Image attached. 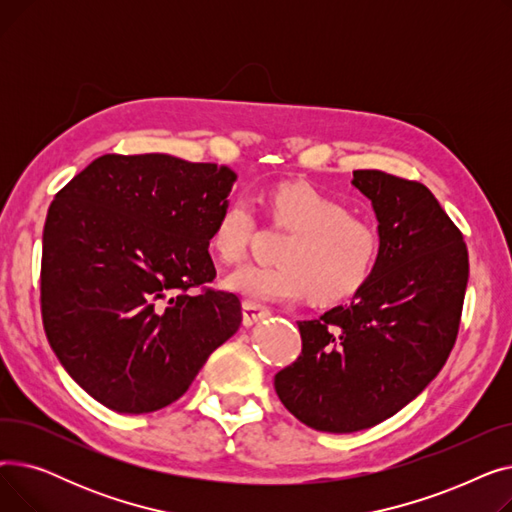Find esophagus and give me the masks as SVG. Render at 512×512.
<instances>
[{"label": "esophagus", "mask_w": 512, "mask_h": 512, "mask_svg": "<svg viewBox=\"0 0 512 512\" xmlns=\"http://www.w3.org/2000/svg\"><path fill=\"white\" fill-rule=\"evenodd\" d=\"M270 315V309L255 301H242V324L253 326L259 319Z\"/></svg>", "instance_id": "esophagus-1"}]
</instances>
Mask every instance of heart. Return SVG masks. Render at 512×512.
Masks as SVG:
<instances>
[{"label":"heart","instance_id":"obj_1","mask_svg":"<svg viewBox=\"0 0 512 512\" xmlns=\"http://www.w3.org/2000/svg\"><path fill=\"white\" fill-rule=\"evenodd\" d=\"M267 220L290 232L278 265H240L226 288L247 301H299L332 305L367 286L382 259V234L351 215L344 203L307 184L284 182L267 193ZM255 209L245 197L230 199L209 232V249L224 263L245 255L255 234Z\"/></svg>","mask_w":512,"mask_h":512}]
</instances>
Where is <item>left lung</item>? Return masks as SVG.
Masks as SVG:
<instances>
[{
    "label": "left lung",
    "instance_id": "8db88e82",
    "mask_svg": "<svg viewBox=\"0 0 512 512\" xmlns=\"http://www.w3.org/2000/svg\"><path fill=\"white\" fill-rule=\"evenodd\" d=\"M382 259L351 305L299 321L301 355L276 373L282 405L317 432L353 434L398 413L444 367L461 326L469 253L417 180L355 170Z\"/></svg>",
    "mask_w": 512,
    "mask_h": 512
}]
</instances>
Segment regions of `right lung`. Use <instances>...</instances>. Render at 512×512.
<instances>
[{"instance_id": "add662e5", "label": "right lung", "mask_w": 512, "mask_h": 512, "mask_svg": "<svg viewBox=\"0 0 512 512\" xmlns=\"http://www.w3.org/2000/svg\"><path fill=\"white\" fill-rule=\"evenodd\" d=\"M234 180L228 166L107 153L51 201L43 328L70 378L103 407L141 415L172 405L238 330L236 294L207 286L209 232Z\"/></svg>"}]
</instances>
